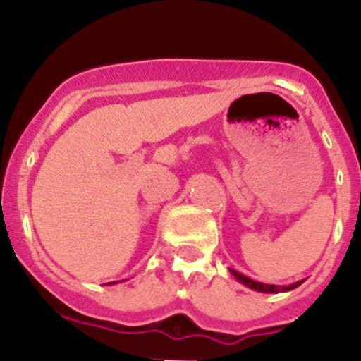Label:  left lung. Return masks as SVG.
<instances>
[{
  "mask_svg": "<svg viewBox=\"0 0 361 361\" xmlns=\"http://www.w3.org/2000/svg\"><path fill=\"white\" fill-rule=\"evenodd\" d=\"M229 271L233 273L235 276V280L241 281L244 287L251 288V290H256V292H261V293H279V292H290V290L297 288L299 285L304 283V280H299L295 281V283H290V285H267V283H261V281H255L251 280L250 276L243 275V273L233 270V268H229Z\"/></svg>",
  "mask_w": 361,
  "mask_h": 361,
  "instance_id": "left-lung-1",
  "label": "left lung"
}]
</instances>
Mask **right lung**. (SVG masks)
<instances>
[{
    "label": "right lung",
    "mask_w": 361,
    "mask_h": 361,
    "mask_svg": "<svg viewBox=\"0 0 361 361\" xmlns=\"http://www.w3.org/2000/svg\"><path fill=\"white\" fill-rule=\"evenodd\" d=\"M114 283H117V281H110V283H106V285H114Z\"/></svg>",
    "instance_id": "obj_1"
}]
</instances>
